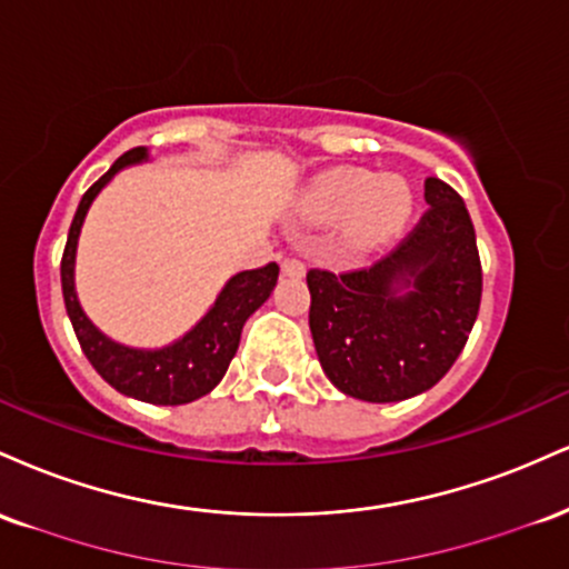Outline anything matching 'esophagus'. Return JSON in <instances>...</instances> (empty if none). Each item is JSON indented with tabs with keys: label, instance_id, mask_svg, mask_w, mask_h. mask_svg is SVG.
I'll return each instance as SVG.
<instances>
[{
	"label": "esophagus",
	"instance_id": "1",
	"mask_svg": "<svg viewBox=\"0 0 569 569\" xmlns=\"http://www.w3.org/2000/svg\"><path fill=\"white\" fill-rule=\"evenodd\" d=\"M283 276H289V278H302L305 276V262H299V259H293V257H289V259H283Z\"/></svg>",
	"mask_w": 569,
	"mask_h": 569
}]
</instances>
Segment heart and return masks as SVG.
I'll list each match as a JSON object with an SVG mask.
<instances>
[{"label": "heart", "instance_id": "1", "mask_svg": "<svg viewBox=\"0 0 569 569\" xmlns=\"http://www.w3.org/2000/svg\"><path fill=\"white\" fill-rule=\"evenodd\" d=\"M299 213L310 224H339L350 219L356 246H377L407 224L411 192L398 179H377L363 168H335L318 176L299 200Z\"/></svg>", "mask_w": 569, "mask_h": 569}]
</instances>
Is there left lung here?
Here are the masks:
<instances>
[{"label":"left lung","instance_id":"1","mask_svg":"<svg viewBox=\"0 0 569 569\" xmlns=\"http://www.w3.org/2000/svg\"><path fill=\"white\" fill-rule=\"evenodd\" d=\"M428 211L371 267L310 270V331L335 388L371 403L426 393L452 369L481 305L473 221L452 187L426 179Z\"/></svg>","mask_w":569,"mask_h":569}]
</instances>
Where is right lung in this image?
<instances>
[{
  "mask_svg": "<svg viewBox=\"0 0 569 569\" xmlns=\"http://www.w3.org/2000/svg\"><path fill=\"white\" fill-rule=\"evenodd\" d=\"M147 149L136 147L122 158L114 160L101 179L82 194L71 219L67 248L61 259V286L63 302H67L69 321L80 339V348L93 369L122 396L139 398V401L158 403V407H176L189 403L194 398L211 393L221 382L232 356L238 352L240 331L253 312L267 302L278 283V264L270 262L259 270H243L227 280V286L213 302L211 310L200 318L184 337L160 350L126 348L96 329L93 321L82 312L80 299L74 291V259L77 240H80L82 221L88 217L90 202L96 194L112 181V176L126 166L147 160Z\"/></svg>",
  "mask_w": 569,
  "mask_h": 569,
  "instance_id": "obj_1",
  "label": "right lung"
}]
</instances>
